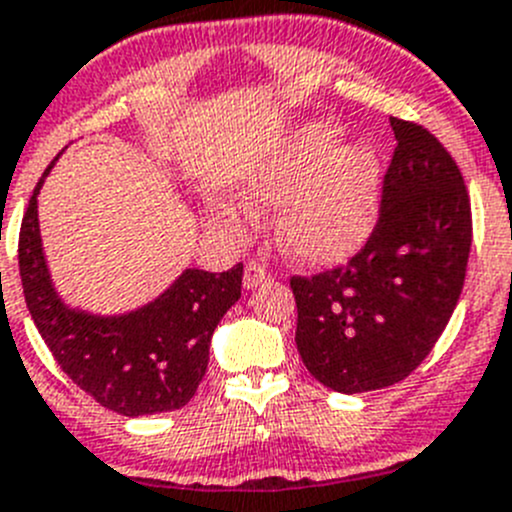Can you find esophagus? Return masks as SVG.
Here are the masks:
<instances>
[{
	"label": "esophagus",
	"mask_w": 512,
	"mask_h": 512,
	"mask_svg": "<svg viewBox=\"0 0 512 512\" xmlns=\"http://www.w3.org/2000/svg\"><path fill=\"white\" fill-rule=\"evenodd\" d=\"M267 280H272V272L267 270L265 265H257V262H250V265L245 267V278H242V283H245L247 290H255L257 285L267 283Z\"/></svg>",
	"instance_id": "1"
}]
</instances>
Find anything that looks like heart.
Masks as SVG:
<instances>
[{
	"instance_id": "heart-1",
	"label": "heart",
	"mask_w": 512,
	"mask_h": 512,
	"mask_svg": "<svg viewBox=\"0 0 512 512\" xmlns=\"http://www.w3.org/2000/svg\"><path fill=\"white\" fill-rule=\"evenodd\" d=\"M336 123L313 121L245 166L234 194L245 212L214 207L212 219L234 234L250 214L277 212L275 234L290 260L336 265L369 240L381 202V166L366 146H341Z\"/></svg>"
}]
</instances>
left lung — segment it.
I'll list each match as a JSON object with an SVG mask.
<instances>
[{"instance_id":"obj_1","label":"left lung","mask_w":512,"mask_h":512,"mask_svg":"<svg viewBox=\"0 0 512 512\" xmlns=\"http://www.w3.org/2000/svg\"><path fill=\"white\" fill-rule=\"evenodd\" d=\"M389 121L394 159L366 247L348 265L290 280L300 358L341 394L384 389L422 364L455 313L470 257L460 169L427 128Z\"/></svg>"}]
</instances>
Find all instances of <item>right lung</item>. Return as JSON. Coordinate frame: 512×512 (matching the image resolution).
<instances>
[{
  "label": "right lung",
  "mask_w": 512,
  "mask_h": 512,
  "mask_svg": "<svg viewBox=\"0 0 512 512\" xmlns=\"http://www.w3.org/2000/svg\"><path fill=\"white\" fill-rule=\"evenodd\" d=\"M55 161L37 181L19 229V275L37 331L60 369L105 409L123 417L181 409L207 374L214 328L240 300L242 262L227 272L186 267L164 293L126 313L70 305L55 288L37 217Z\"/></svg>",
  "instance_id": "1"
}]
</instances>
